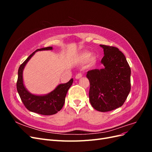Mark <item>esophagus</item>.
Segmentation results:
<instances>
[{
  "label": "esophagus",
  "instance_id": "34e87169",
  "mask_svg": "<svg viewBox=\"0 0 152 152\" xmlns=\"http://www.w3.org/2000/svg\"><path fill=\"white\" fill-rule=\"evenodd\" d=\"M82 77V74L81 73H77V74L76 75V76H75V78L77 79H80V78H81Z\"/></svg>",
  "mask_w": 152,
  "mask_h": 152
}]
</instances>
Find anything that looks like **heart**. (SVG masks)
Wrapping results in <instances>:
<instances>
[{"label": "heart", "mask_w": 152, "mask_h": 152, "mask_svg": "<svg viewBox=\"0 0 152 152\" xmlns=\"http://www.w3.org/2000/svg\"><path fill=\"white\" fill-rule=\"evenodd\" d=\"M90 58H91V54H89L88 53H84L80 56L79 61L82 63H87L90 59Z\"/></svg>", "instance_id": "1"}]
</instances>
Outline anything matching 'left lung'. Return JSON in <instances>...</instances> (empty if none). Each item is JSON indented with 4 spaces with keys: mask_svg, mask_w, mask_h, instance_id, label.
Returning a JSON list of instances; mask_svg holds the SVG:
<instances>
[{
    "mask_svg": "<svg viewBox=\"0 0 152 152\" xmlns=\"http://www.w3.org/2000/svg\"><path fill=\"white\" fill-rule=\"evenodd\" d=\"M104 50V68L87 72L89 101L95 110L102 112L121 107L131 91V68L124 54L115 47L100 45Z\"/></svg>",
    "mask_w": 152,
    "mask_h": 152,
    "instance_id": "8db88e82",
    "label": "left lung"
}]
</instances>
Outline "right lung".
<instances>
[{
    "instance_id": "right-lung-1",
    "label": "right lung",
    "mask_w": 152,
    "mask_h": 152,
    "mask_svg": "<svg viewBox=\"0 0 152 152\" xmlns=\"http://www.w3.org/2000/svg\"><path fill=\"white\" fill-rule=\"evenodd\" d=\"M52 49L53 47L37 49L21 64L18 69V77L16 87L23 103L29 111L44 115H50L60 111L65 103L68 90L72 85L73 79H71L67 83L59 84L53 91L48 94L42 96L35 95L29 93L25 88L23 80V71L26 64L37 51Z\"/></svg>"
}]
</instances>
